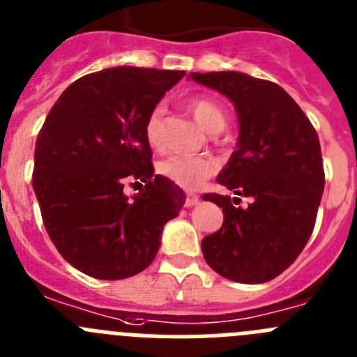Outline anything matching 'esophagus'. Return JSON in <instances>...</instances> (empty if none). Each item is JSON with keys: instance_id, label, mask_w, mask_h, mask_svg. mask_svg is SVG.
Instances as JSON below:
<instances>
[{"instance_id": "1", "label": "esophagus", "mask_w": 357, "mask_h": 357, "mask_svg": "<svg viewBox=\"0 0 357 357\" xmlns=\"http://www.w3.org/2000/svg\"><path fill=\"white\" fill-rule=\"evenodd\" d=\"M198 202H200V196L195 195V192H189L188 198H185V207L188 208L195 207V205H198Z\"/></svg>"}]
</instances>
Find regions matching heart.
<instances>
[{
    "label": "heart",
    "mask_w": 357,
    "mask_h": 357,
    "mask_svg": "<svg viewBox=\"0 0 357 357\" xmlns=\"http://www.w3.org/2000/svg\"><path fill=\"white\" fill-rule=\"evenodd\" d=\"M189 109L196 122L208 132H219L225 127V120H227L225 111L212 100L200 99V97L191 99ZM162 120H165V107L162 106L153 107L145 120L143 132H145L146 143L153 149H159L162 143ZM215 168L218 165L208 155L175 153L159 162V173L184 189L200 188L205 178H208L215 172Z\"/></svg>",
    "instance_id": "obj_1"
}]
</instances>
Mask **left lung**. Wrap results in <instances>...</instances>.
<instances>
[{"instance_id":"left-lung-1","label":"left lung","mask_w":357,"mask_h":357,"mask_svg":"<svg viewBox=\"0 0 357 357\" xmlns=\"http://www.w3.org/2000/svg\"><path fill=\"white\" fill-rule=\"evenodd\" d=\"M189 79L223 93L238 120L237 149L218 175L234 198L208 192L223 227L202 241L205 261L223 278L257 285L299 257L315 227L324 192L319 136L296 100L276 83L244 72H191ZM238 195L248 208L235 206Z\"/></svg>"}]
</instances>
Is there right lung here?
I'll list each match as a JSON object with an SVG mask.
<instances>
[{
	"label": "right lung",
	"instance_id": "add662e5",
	"mask_svg": "<svg viewBox=\"0 0 357 357\" xmlns=\"http://www.w3.org/2000/svg\"><path fill=\"white\" fill-rule=\"evenodd\" d=\"M184 70L113 67L74 81L51 107L35 145L33 189L61 257L99 280L150 266L185 195L153 175L145 120ZM127 178L146 188L130 199ZM138 184V182H136Z\"/></svg>",
	"mask_w": 357,
	"mask_h": 357
}]
</instances>
